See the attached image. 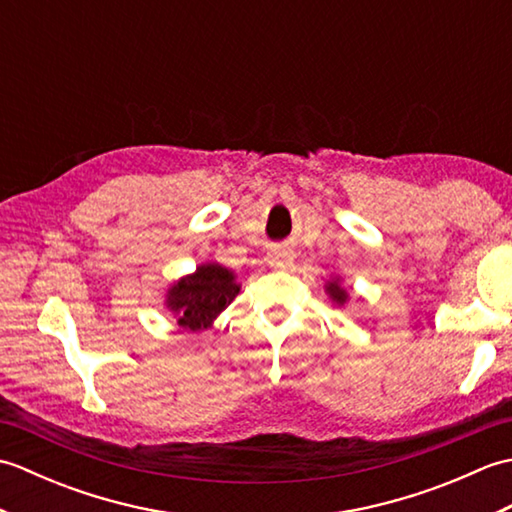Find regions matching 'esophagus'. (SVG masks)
I'll return each mask as SVG.
<instances>
[{
  "instance_id": "1",
  "label": "esophagus",
  "mask_w": 512,
  "mask_h": 512,
  "mask_svg": "<svg viewBox=\"0 0 512 512\" xmlns=\"http://www.w3.org/2000/svg\"><path fill=\"white\" fill-rule=\"evenodd\" d=\"M292 259H295V250L284 244L273 246L268 253V264L273 268H288L292 264Z\"/></svg>"
}]
</instances>
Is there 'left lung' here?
Instances as JSON below:
<instances>
[{
  "label": "left lung",
  "mask_w": 512,
  "mask_h": 512,
  "mask_svg": "<svg viewBox=\"0 0 512 512\" xmlns=\"http://www.w3.org/2000/svg\"><path fill=\"white\" fill-rule=\"evenodd\" d=\"M328 292H330V297L336 301V303H345V299H347V295H345V290L336 284V281H330L328 284Z\"/></svg>",
  "instance_id": "left-lung-1"
}]
</instances>
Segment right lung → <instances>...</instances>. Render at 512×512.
Instances as JSON below:
<instances>
[{"label": "right lung", "mask_w": 512, "mask_h": 512, "mask_svg": "<svg viewBox=\"0 0 512 512\" xmlns=\"http://www.w3.org/2000/svg\"><path fill=\"white\" fill-rule=\"evenodd\" d=\"M237 292L239 286L231 270L206 264L169 290V308L178 314V323L184 328L202 330L235 299Z\"/></svg>", "instance_id": "obj_1"}]
</instances>
